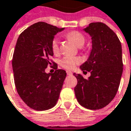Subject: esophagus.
<instances>
[{
  "label": "esophagus",
  "mask_w": 131,
  "mask_h": 131,
  "mask_svg": "<svg viewBox=\"0 0 131 131\" xmlns=\"http://www.w3.org/2000/svg\"><path fill=\"white\" fill-rule=\"evenodd\" d=\"M67 75H72V72L71 71L67 70Z\"/></svg>",
  "instance_id": "esophagus-1"
}]
</instances>
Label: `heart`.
Returning <instances> with one entry per match:
<instances>
[{
  "instance_id": "b5f03b06",
  "label": "heart",
  "mask_w": 131,
  "mask_h": 131,
  "mask_svg": "<svg viewBox=\"0 0 131 131\" xmlns=\"http://www.w3.org/2000/svg\"><path fill=\"white\" fill-rule=\"evenodd\" d=\"M66 37L70 40L73 44H75L77 47H82L85 43V37L81 33L78 31H71L67 34ZM52 50L55 55H57L59 52V40L58 39H54L52 43ZM80 60L75 57H69L67 56L61 60V65L64 68L72 70L78 64Z\"/></svg>"
}]
</instances>
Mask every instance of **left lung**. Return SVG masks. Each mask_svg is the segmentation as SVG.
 <instances>
[{
	"mask_svg": "<svg viewBox=\"0 0 131 131\" xmlns=\"http://www.w3.org/2000/svg\"><path fill=\"white\" fill-rule=\"evenodd\" d=\"M83 31L92 37V50L80 69L91 75L86 79L73 73L78 81L74 91L80 105L97 110L110 103L118 91L123 71L122 45L117 34L103 23H92Z\"/></svg>",
	"mask_w": 131,
	"mask_h": 131,
	"instance_id": "1",
	"label": "left lung"
}]
</instances>
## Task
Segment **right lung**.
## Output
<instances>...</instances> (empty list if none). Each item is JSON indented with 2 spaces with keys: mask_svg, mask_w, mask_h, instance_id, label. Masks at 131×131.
I'll use <instances>...</instances> for the list:
<instances>
[{
  "mask_svg": "<svg viewBox=\"0 0 131 131\" xmlns=\"http://www.w3.org/2000/svg\"><path fill=\"white\" fill-rule=\"evenodd\" d=\"M64 29L39 22L26 28L17 39L12 60L14 83L21 99L34 110H48L59 97L66 71L57 70L53 62L55 72L46 73L45 69L52 64L55 35Z\"/></svg>",
  "mask_w": 131,
  "mask_h": 131,
  "instance_id": "1",
  "label": "right lung"
}]
</instances>
